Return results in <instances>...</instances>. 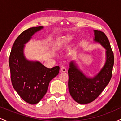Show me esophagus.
<instances>
[{"instance_id":"34e87169","label":"esophagus","mask_w":121,"mask_h":121,"mask_svg":"<svg viewBox=\"0 0 121 121\" xmlns=\"http://www.w3.org/2000/svg\"><path fill=\"white\" fill-rule=\"evenodd\" d=\"M61 71L62 72H66L67 71V69H66V68L65 67V66H62L61 68Z\"/></svg>"}]
</instances>
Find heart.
Here are the masks:
<instances>
[{
	"mask_svg": "<svg viewBox=\"0 0 121 121\" xmlns=\"http://www.w3.org/2000/svg\"><path fill=\"white\" fill-rule=\"evenodd\" d=\"M72 36L71 35H67L65 36L60 37L56 40L55 44V47L56 49H59L64 44H66L72 40Z\"/></svg>",
	"mask_w": 121,
	"mask_h": 121,
	"instance_id": "obj_1",
	"label": "heart"
}]
</instances>
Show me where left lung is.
Wrapping results in <instances>:
<instances>
[{
	"label": "left lung",
	"instance_id": "left-lung-1",
	"mask_svg": "<svg viewBox=\"0 0 121 121\" xmlns=\"http://www.w3.org/2000/svg\"><path fill=\"white\" fill-rule=\"evenodd\" d=\"M95 43L106 49V61L97 74L89 77L78 68L74 61L69 63L68 88L73 99L80 104H87L99 95L112 78L114 65V54L106 35L100 30H94Z\"/></svg>",
	"mask_w": 121,
	"mask_h": 121
}]
</instances>
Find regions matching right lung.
<instances>
[{
	"instance_id": "1",
	"label": "right lung",
	"mask_w": 121,
	"mask_h": 121,
	"mask_svg": "<svg viewBox=\"0 0 121 121\" xmlns=\"http://www.w3.org/2000/svg\"><path fill=\"white\" fill-rule=\"evenodd\" d=\"M43 26L24 30L15 41L9 58L11 78L13 88L27 103L39 102L46 94L50 81L58 75L60 67L48 68L38 61H30L24 56L25 44Z\"/></svg>"
}]
</instances>
